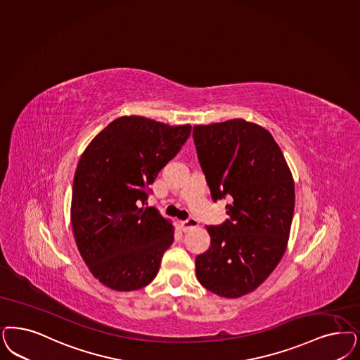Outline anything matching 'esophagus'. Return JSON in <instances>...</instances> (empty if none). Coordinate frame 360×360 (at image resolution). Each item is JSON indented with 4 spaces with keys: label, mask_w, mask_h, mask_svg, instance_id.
Wrapping results in <instances>:
<instances>
[{
    "label": "esophagus",
    "mask_w": 360,
    "mask_h": 360,
    "mask_svg": "<svg viewBox=\"0 0 360 360\" xmlns=\"http://www.w3.org/2000/svg\"><path fill=\"white\" fill-rule=\"evenodd\" d=\"M198 226V221H195L194 218H188L186 221H181V229L184 233H187L193 229H195Z\"/></svg>",
    "instance_id": "1"
}]
</instances>
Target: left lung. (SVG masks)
Wrapping results in <instances>:
<instances>
[{"mask_svg":"<svg viewBox=\"0 0 360 360\" xmlns=\"http://www.w3.org/2000/svg\"><path fill=\"white\" fill-rule=\"evenodd\" d=\"M193 138L212 200L231 199L229 219L207 227L211 246L195 258V274L211 292L242 297L262 285L285 254L295 206L292 175L259 124H198Z\"/></svg>","mask_w":360,"mask_h":360,"instance_id":"left-lung-1","label":"left lung"}]
</instances>
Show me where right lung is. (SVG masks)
<instances>
[{"mask_svg":"<svg viewBox=\"0 0 360 360\" xmlns=\"http://www.w3.org/2000/svg\"><path fill=\"white\" fill-rule=\"evenodd\" d=\"M191 133L149 118L120 117L96 136L78 162L72 226L89 270L102 285L133 291L149 285L174 229L148 205L149 186Z\"/></svg>","mask_w":360,"mask_h":360,"instance_id":"right-lung-1","label":"right lung"}]
</instances>
